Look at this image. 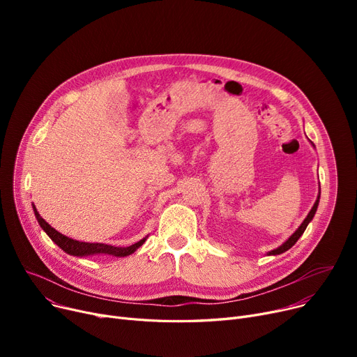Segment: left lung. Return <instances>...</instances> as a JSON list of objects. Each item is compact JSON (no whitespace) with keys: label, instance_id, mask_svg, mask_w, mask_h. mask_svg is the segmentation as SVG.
<instances>
[{"label":"left lung","instance_id":"1","mask_svg":"<svg viewBox=\"0 0 357 357\" xmlns=\"http://www.w3.org/2000/svg\"><path fill=\"white\" fill-rule=\"evenodd\" d=\"M318 202H320V194H318L317 201L314 202L311 211L308 213V215L305 217V220L303 221L301 226L298 227V230H295V233H294V234H292V236H291V237L284 243L282 246H279V248H278V249H275V250H271L268 255H280V253L287 252L288 249H291V248L295 245V243L298 241V238L304 234V231H305V229H307V226H308V222L312 220V217H314V214H315V211H317V207H318Z\"/></svg>","mask_w":357,"mask_h":357}]
</instances>
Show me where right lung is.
<instances>
[{
	"label": "right lung",
	"instance_id": "1",
	"mask_svg": "<svg viewBox=\"0 0 357 357\" xmlns=\"http://www.w3.org/2000/svg\"><path fill=\"white\" fill-rule=\"evenodd\" d=\"M33 211L34 215L37 218V222L40 224V227L46 231V234L52 238V241H54L63 252H66L68 255L72 256H91V255H100V253H105V255H112V256H128L131 253H135L143 243L146 241V237L142 238L140 241L135 243V245L127 246V248H116V246H109V245H104V243H85V241H78L69 238L63 234H61L58 230H54L52 226H49V222H46L40 214L37 213L36 207L33 205Z\"/></svg>",
	"mask_w": 357,
	"mask_h": 357
}]
</instances>
